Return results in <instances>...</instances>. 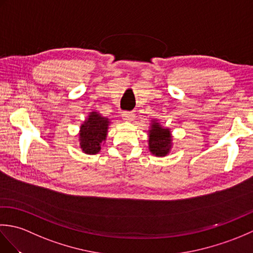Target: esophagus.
I'll use <instances>...</instances> for the list:
<instances>
[{
	"label": "esophagus",
	"mask_w": 253,
	"mask_h": 253,
	"mask_svg": "<svg viewBox=\"0 0 253 253\" xmlns=\"http://www.w3.org/2000/svg\"><path fill=\"white\" fill-rule=\"evenodd\" d=\"M122 117H123L124 121L129 122V121H132V120H133V117H135V114H133L132 112L124 111V112H122Z\"/></svg>",
	"instance_id": "34e87169"
}]
</instances>
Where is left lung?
<instances>
[{
	"label": "left lung",
	"instance_id": "obj_1",
	"mask_svg": "<svg viewBox=\"0 0 253 253\" xmlns=\"http://www.w3.org/2000/svg\"><path fill=\"white\" fill-rule=\"evenodd\" d=\"M149 135L150 152L157 157H165L169 152L171 146L170 131L154 121L151 125V129L149 130Z\"/></svg>",
	"mask_w": 253,
	"mask_h": 253
}]
</instances>
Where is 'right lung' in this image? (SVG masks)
<instances>
[{
	"instance_id": "obj_1",
	"label": "right lung",
	"mask_w": 253,
	"mask_h": 253,
	"mask_svg": "<svg viewBox=\"0 0 253 253\" xmlns=\"http://www.w3.org/2000/svg\"><path fill=\"white\" fill-rule=\"evenodd\" d=\"M109 124V118L101 116L98 112L90 113L88 120L80 126L79 142L84 153L95 154L100 151L105 141Z\"/></svg>"
}]
</instances>
